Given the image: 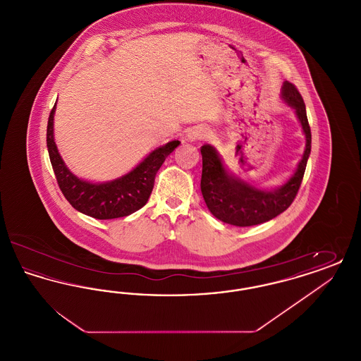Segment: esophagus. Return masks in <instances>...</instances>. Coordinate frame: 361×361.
I'll use <instances>...</instances> for the list:
<instances>
[{
    "mask_svg": "<svg viewBox=\"0 0 361 361\" xmlns=\"http://www.w3.org/2000/svg\"><path fill=\"white\" fill-rule=\"evenodd\" d=\"M206 137L207 131L202 127H195L188 133L189 140H202V139H206Z\"/></svg>",
    "mask_w": 361,
    "mask_h": 361,
    "instance_id": "obj_1",
    "label": "esophagus"
}]
</instances>
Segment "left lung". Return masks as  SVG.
<instances>
[{"label":"left lung","instance_id":"8db88e82","mask_svg":"<svg viewBox=\"0 0 361 361\" xmlns=\"http://www.w3.org/2000/svg\"><path fill=\"white\" fill-rule=\"evenodd\" d=\"M283 99L295 109L306 134L303 158L295 174L283 187L274 190L255 188L227 172L209 145L200 149L203 158L202 193L211 214L224 224L246 227L268 222L291 206L299 192L311 152V130L306 105L296 86L284 82Z\"/></svg>","mask_w":361,"mask_h":361}]
</instances>
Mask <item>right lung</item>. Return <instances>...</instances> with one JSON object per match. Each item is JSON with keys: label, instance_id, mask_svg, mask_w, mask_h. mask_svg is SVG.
<instances>
[{"label": "right lung", "instance_id": "1", "mask_svg": "<svg viewBox=\"0 0 361 361\" xmlns=\"http://www.w3.org/2000/svg\"><path fill=\"white\" fill-rule=\"evenodd\" d=\"M55 105L47 123V149L56 183L63 196L77 211L94 219H115L127 216L145 206L154 188L155 174L166 157L180 145L172 140L158 147L133 172L111 183L92 184L77 178L63 164L52 135Z\"/></svg>", "mask_w": 361, "mask_h": 361}]
</instances>
